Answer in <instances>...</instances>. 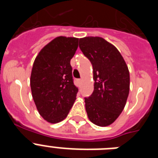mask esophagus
<instances>
[{
    "mask_svg": "<svg viewBox=\"0 0 158 158\" xmlns=\"http://www.w3.org/2000/svg\"><path fill=\"white\" fill-rule=\"evenodd\" d=\"M77 84L79 85H81L82 80L81 79H77Z\"/></svg>",
    "mask_w": 158,
    "mask_h": 158,
    "instance_id": "esophagus-1",
    "label": "esophagus"
}]
</instances>
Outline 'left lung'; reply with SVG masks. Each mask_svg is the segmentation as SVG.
<instances>
[{
	"label": "left lung",
	"mask_w": 158,
	"mask_h": 158,
	"mask_svg": "<svg viewBox=\"0 0 158 158\" xmlns=\"http://www.w3.org/2000/svg\"><path fill=\"white\" fill-rule=\"evenodd\" d=\"M79 47L93 68L94 90L85 98L88 117L97 126H108L126 105L130 90L128 67L116 47L103 38H82Z\"/></svg>",
	"instance_id": "1"
}]
</instances>
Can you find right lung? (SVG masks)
<instances>
[{
    "label": "right lung",
    "mask_w": 158,
    "mask_h": 158,
    "mask_svg": "<svg viewBox=\"0 0 158 158\" xmlns=\"http://www.w3.org/2000/svg\"><path fill=\"white\" fill-rule=\"evenodd\" d=\"M77 38L59 36L42 49L35 59L30 84L37 110L51 123L62 121L76 100L70 60L78 47Z\"/></svg>",
    "instance_id": "1"
}]
</instances>
